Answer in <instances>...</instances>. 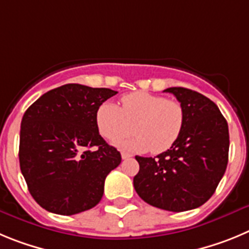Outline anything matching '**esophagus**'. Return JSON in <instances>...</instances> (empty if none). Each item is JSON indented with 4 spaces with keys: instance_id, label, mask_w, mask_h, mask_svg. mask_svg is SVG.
<instances>
[{
    "instance_id": "34e87169",
    "label": "esophagus",
    "mask_w": 249,
    "mask_h": 249,
    "mask_svg": "<svg viewBox=\"0 0 249 249\" xmlns=\"http://www.w3.org/2000/svg\"><path fill=\"white\" fill-rule=\"evenodd\" d=\"M131 154H129V152H125V151H123L122 152V158H123V160H126V159H130L131 158Z\"/></svg>"
}]
</instances>
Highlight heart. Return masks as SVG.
<instances>
[{"instance_id":"heart-1","label":"heart","mask_w":249,"mask_h":249,"mask_svg":"<svg viewBox=\"0 0 249 249\" xmlns=\"http://www.w3.org/2000/svg\"><path fill=\"white\" fill-rule=\"evenodd\" d=\"M99 133L108 140H116L130 133V123H135L138 135L116 142L122 149L155 154L169 150L180 138L185 124V110L181 103L162 95L134 91L122 98V108L105 102L95 115Z\"/></svg>"}]
</instances>
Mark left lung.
<instances>
[{
	"label": "left lung",
	"instance_id": "obj_1",
	"mask_svg": "<svg viewBox=\"0 0 249 249\" xmlns=\"http://www.w3.org/2000/svg\"><path fill=\"white\" fill-rule=\"evenodd\" d=\"M174 94L185 110L180 138L155 158L135 156L139 196L154 207L183 212L202 206L214 194L228 162L230 134L225 116L207 97L181 87Z\"/></svg>",
	"mask_w": 249,
	"mask_h": 249
}]
</instances>
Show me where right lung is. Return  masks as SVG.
Masks as SVG:
<instances>
[{
	"label": "right lung",
	"mask_w": 249,
	"mask_h": 249,
	"mask_svg": "<svg viewBox=\"0 0 249 249\" xmlns=\"http://www.w3.org/2000/svg\"><path fill=\"white\" fill-rule=\"evenodd\" d=\"M116 93L66 84L44 93L26 110L19 166L28 191L44 210L71 216L102 200L105 178L119 166L122 155L100 136L95 115Z\"/></svg>",
	"instance_id": "right-lung-1"
}]
</instances>
